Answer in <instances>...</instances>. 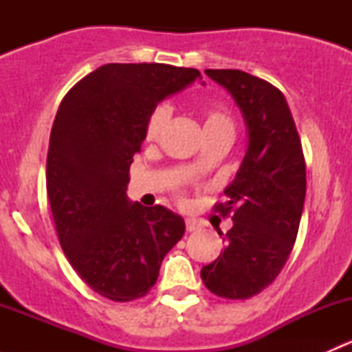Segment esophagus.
Instances as JSON below:
<instances>
[{
    "label": "esophagus",
    "instance_id": "34e87169",
    "mask_svg": "<svg viewBox=\"0 0 352 352\" xmlns=\"http://www.w3.org/2000/svg\"><path fill=\"white\" fill-rule=\"evenodd\" d=\"M199 228H201V226H199V223L194 221V219H186V230H187V232H197Z\"/></svg>",
    "mask_w": 352,
    "mask_h": 352
}]
</instances>
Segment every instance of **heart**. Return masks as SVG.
<instances>
[{
  "label": "heart",
  "mask_w": 352,
  "mask_h": 352,
  "mask_svg": "<svg viewBox=\"0 0 352 352\" xmlns=\"http://www.w3.org/2000/svg\"><path fill=\"white\" fill-rule=\"evenodd\" d=\"M202 117H204V133H214V131H226V133L233 134V120L226 112H223L218 107H206L202 110ZM170 119V109L166 105H158L151 110L148 116L146 124H144V138L148 141H155L156 138L162 134L163 127L166 126Z\"/></svg>",
  "instance_id": "obj_1"
}]
</instances>
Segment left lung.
<instances>
[{
    "label": "left lung",
    "mask_w": 352,
    "mask_h": 352,
    "mask_svg": "<svg viewBox=\"0 0 352 352\" xmlns=\"http://www.w3.org/2000/svg\"><path fill=\"white\" fill-rule=\"evenodd\" d=\"M235 98L248 131V148L228 201L232 212L225 250L201 269L204 286L216 296L247 300L278 278L293 250L307 194L300 136L286 98L274 85L240 69H206Z\"/></svg>",
    "instance_id": "1"
}]
</instances>
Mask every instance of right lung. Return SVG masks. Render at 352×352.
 <instances>
[{"label":"right lung","mask_w":352,"mask_h":352,"mask_svg":"<svg viewBox=\"0 0 352 352\" xmlns=\"http://www.w3.org/2000/svg\"><path fill=\"white\" fill-rule=\"evenodd\" d=\"M201 73L160 63L104 65L63 98L47 151V196L67 261L112 301L144 296L163 257L186 232L163 206L127 199L129 166L156 105Z\"/></svg>","instance_id":"right-lung-1"}]
</instances>
